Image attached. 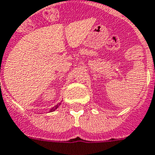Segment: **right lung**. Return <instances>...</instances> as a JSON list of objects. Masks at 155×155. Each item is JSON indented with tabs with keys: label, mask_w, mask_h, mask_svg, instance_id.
<instances>
[{
	"label": "right lung",
	"mask_w": 155,
	"mask_h": 155,
	"mask_svg": "<svg viewBox=\"0 0 155 155\" xmlns=\"http://www.w3.org/2000/svg\"><path fill=\"white\" fill-rule=\"evenodd\" d=\"M57 107H58V104H57V105H56V106L54 107H52V108H51V110H50V111H55V110H56V109L57 108Z\"/></svg>",
	"instance_id": "add662e5"
}]
</instances>
